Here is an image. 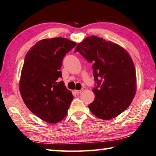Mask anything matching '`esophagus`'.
I'll use <instances>...</instances> for the list:
<instances>
[{"instance_id":"esophagus-1","label":"esophagus","mask_w":156,"mask_h":156,"mask_svg":"<svg viewBox=\"0 0 156 156\" xmlns=\"http://www.w3.org/2000/svg\"><path fill=\"white\" fill-rule=\"evenodd\" d=\"M83 91V89H81V90H75L74 91H75L76 94H80Z\"/></svg>"}]
</instances>
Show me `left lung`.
Instances as JSON below:
<instances>
[{
	"instance_id": "obj_1",
	"label": "left lung",
	"mask_w": 156,
	"mask_h": 156,
	"mask_svg": "<svg viewBox=\"0 0 156 156\" xmlns=\"http://www.w3.org/2000/svg\"><path fill=\"white\" fill-rule=\"evenodd\" d=\"M75 52L92 63L95 99L88 105L96 117L115 118L131 103L136 92V71L130 56L118 44L90 36L78 44Z\"/></svg>"
}]
</instances>
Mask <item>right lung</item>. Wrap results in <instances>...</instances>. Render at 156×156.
I'll return each instance as SVG.
<instances>
[{
	"instance_id": "obj_1",
	"label": "right lung",
	"mask_w": 156,
	"mask_h": 156,
	"mask_svg": "<svg viewBox=\"0 0 156 156\" xmlns=\"http://www.w3.org/2000/svg\"><path fill=\"white\" fill-rule=\"evenodd\" d=\"M76 45L66 38L44 39L25 57L19 82L21 97L28 109L44 122L62 120L73 100L65 83L58 79L64 57Z\"/></svg>"
}]
</instances>
